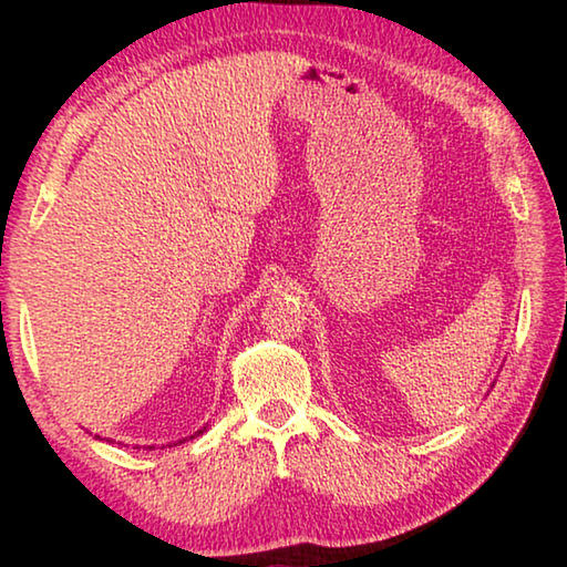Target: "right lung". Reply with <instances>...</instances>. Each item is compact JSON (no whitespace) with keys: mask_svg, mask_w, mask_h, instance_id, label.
I'll return each mask as SVG.
<instances>
[{"mask_svg":"<svg viewBox=\"0 0 567 567\" xmlns=\"http://www.w3.org/2000/svg\"><path fill=\"white\" fill-rule=\"evenodd\" d=\"M199 433H203V430H199Z\"/></svg>","mask_w":567,"mask_h":567,"instance_id":"1","label":"right lung"}]
</instances>
